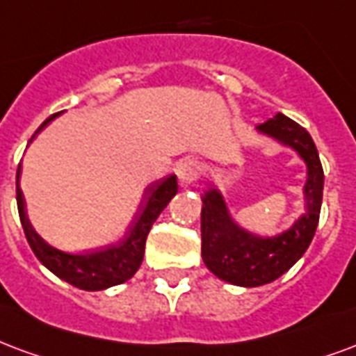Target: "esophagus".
I'll return each instance as SVG.
<instances>
[{
  "label": "esophagus",
  "instance_id": "34e87169",
  "mask_svg": "<svg viewBox=\"0 0 356 356\" xmlns=\"http://www.w3.org/2000/svg\"><path fill=\"white\" fill-rule=\"evenodd\" d=\"M200 173H202V164H200L198 160H194V158H185V160L179 162L177 177L183 185H188L192 181H196V177H198Z\"/></svg>",
  "mask_w": 356,
  "mask_h": 356
}]
</instances>
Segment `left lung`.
Segmentation results:
<instances>
[{"label": "left lung", "instance_id": "obj_1", "mask_svg": "<svg viewBox=\"0 0 356 356\" xmlns=\"http://www.w3.org/2000/svg\"><path fill=\"white\" fill-rule=\"evenodd\" d=\"M257 131L291 147L305 162V213L277 236H259L232 218L222 192L209 183L202 196V259L209 272L238 286L266 285L289 272L312 243L323 204L325 173L312 136L283 113L257 126Z\"/></svg>", "mask_w": 356, "mask_h": 356}]
</instances>
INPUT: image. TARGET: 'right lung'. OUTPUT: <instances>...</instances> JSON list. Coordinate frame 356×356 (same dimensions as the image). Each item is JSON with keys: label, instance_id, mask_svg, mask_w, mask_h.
Wrapping results in <instances>:
<instances>
[{"label": "right lung", "instance_id": "obj_1", "mask_svg": "<svg viewBox=\"0 0 356 356\" xmlns=\"http://www.w3.org/2000/svg\"><path fill=\"white\" fill-rule=\"evenodd\" d=\"M56 115H52L39 126L38 131L31 136L30 141L51 122ZM177 177H170L156 181L145 191L143 202L139 207L138 217L134 218L130 232L118 245L102 249V251L84 252V254H70L52 247L44 241L38 232L33 230L30 218L26 215V202H24L22 191H20V164L17 170V205L20 222H22L24 234L30 243L31 251L44 268H49L54 275L64 279L65 283L83 289V291H104L109 286L120 285L138 272L143 262L145 241L151 232V226L158 215L164 211V207L170 204V200L177 194Z\"/></svg>", "mask_w": 356, "mask_h": 356}]
</instances>
